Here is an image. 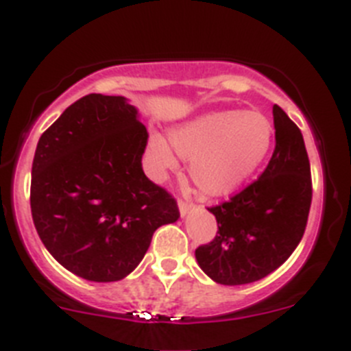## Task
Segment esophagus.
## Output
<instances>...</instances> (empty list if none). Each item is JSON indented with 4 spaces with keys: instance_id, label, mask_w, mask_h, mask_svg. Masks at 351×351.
Here are the masks:
<instances>
[{
    "instance_id": "esophagus-1",
    "label": "esophagus",
    "mask_w": 351,
    "mask_h": 351,
    "mask_svg": "<svg viewBox=\"0 0 351 351\" xmlns=\"http://www.w3.org/2000/svg\"><path fill=\"white\" fill-rule=\"evenodd\" d=\"M178 210H180V215L185 217L191 210V201H184V199H178Z\"/></svg>"
}]
</instances>
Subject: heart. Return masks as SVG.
Wrapping results in <instances>:
<instances>
[{"label":"heart","instance_id":"obj_1","mask_svg":"<svg viewBox=\"0 0 351 351\" xmlns=\"http://www.w3.org/2000/svg\"><path fill=\"white\" fill-rule=\"evenodd\" d=\"M272 143L274 125L265 114L228 109L175 125L167 130V141L154 134L146 152L155 180H164L178 167L176 153L191 160L189 173L201 193L224 197L260 169Z\"/></svg>","mask_w":351,"mask_h":351}]
</instances>
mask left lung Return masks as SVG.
<instances>
[{"mask_svg":"<svg viewBox=\"0 0 351 351\" xmlns=\"http://www.w3.org/2000/svg\"><path fill=\"white\" fill-rule=\"evenodd\" d=\"M272 112L276 148L267 169L242 193L208 208L219 231L196 249V261L219 285L267 277L288 260L306 231L313 191L302 132L279 106Z\"/></svg>","mask_w":351,"mask_h":351,"instance_id":"8db88e82","label":"left lung"}]
</instances>
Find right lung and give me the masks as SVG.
Masks as SVG:
<instances>
[{
    "label": "right lung",
    "instance_id": "add662e5",
    "mask_svg": "<svg viewBox=\"0 0 351 351\" xmlns=\"http://www.w3.org/2000/svg\"><path fill=\"white\" fill-rule=\"evenodd\" d=\"M148 132L125 97L90 95L40 136L32 215L54 260L86 281L112 282L141 263L155 230L176 222V201L146 178Z\"/></svg>",
    "mask_w": 351,
    "mask_h": 351
}]
</instances>
